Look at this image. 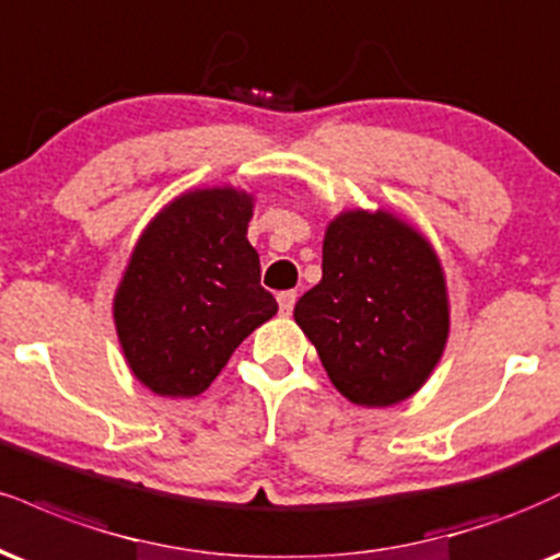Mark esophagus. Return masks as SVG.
<instances>
[{
	"label": "esophagus",
	"mask_w": 560,
	"mask_h": 560,
	"mask_svg": "<svg viewBox=\"0 0 560 560\" xmlns=\"http://www.w3.org/2000/svg\"><path fill=\"white\" fill-rule=\"evenodd\" d=\"M279 310H281V315H292V310H294V302H298V292H292V289H289V292H281L279 298Z\"/></svg>",
	"instance_id": "esophagus-1"
}]
</instances>
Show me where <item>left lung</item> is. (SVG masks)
I'll use <instances>...</instances> for the list:
<instances>
[{
  "mask_svg": "<svg viewBox=\"0 0 560 560\" xmlns=\"http://www.w3.org/2000/svg\"><path fill=\"white\" fill-rule=\"evenodd\" d=\"M334 388L394 407L425 386L448 341L446 273L420 229L386 208H347L323 237V276L294 305Z\"/></svg>",
  "mask_w": 560,
  "mask_h": 560,
  "instance_id": "left-lung-1",
  "label": "left lung"
}]
</instances>
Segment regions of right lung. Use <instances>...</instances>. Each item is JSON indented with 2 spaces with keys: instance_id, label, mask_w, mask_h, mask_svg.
<instances>
[{
  "instance_id": "right-lung-1",
  "label": "right lung",
  "mask_w": 560,
  "mask_h": 560,
  "mask_svg": "<svg viewBox=\"0 0 560 560\" xmlns=\"http://www.w3.org/2000/svg\"><path fill=\"white\" fill-rule=\"evenodd\" d=\"M255 195L232 185L179 192L148 221L112 315L132 375L164 399L203 394L242 341L276 315L247 242Z\"/></svg>"
}]
</instances>
